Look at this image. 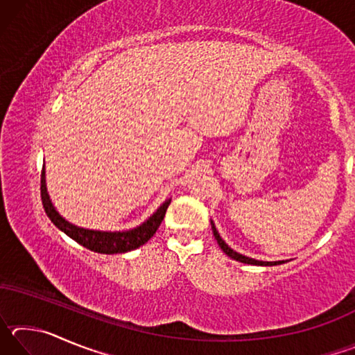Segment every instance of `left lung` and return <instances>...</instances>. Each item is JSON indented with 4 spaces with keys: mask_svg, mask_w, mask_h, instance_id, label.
I'll return each mask as SVG.
<instances>
[{
    "mask_svg": "<svg viewBox=\"0 0 355 355\" xmlns=\"http://www.w3.org/2000/svg\"><path fill=\"white\" fill-rule=\"evenodd\" d=\"M211 228H213V233H214L216 241H218V244L220 245V249L224 250L228 257L233 258V260L241 261V263H248V264H257V266H275V264L285 263V261H258V260H254V258H249V257H244V255H241V254H238V252H235L233 249L228 248L224 239H222V238L219 236V233H218V230H216V227H214L213 222H211Z\"/></svg>",
    "mask_w": 355,
    "mask_h": 355,
    "instance_id": "obj_1",
    "label": "left lung"
}]
</instances>
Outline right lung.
<instances>
[{
    "label": "right lung",
    "instance_id": "obj_1",
    "mask_svg": "<svg viewBox=\"0 0 355 355\" xmlns=\"http://www.w3.org/2000/svg\"><path fill=\"white\" fill-rule=\"evenodd\" d=\"M40 196H42V203H44L45 213L48 218L51 219L53 224L58 228L69 235L71 239H75L78 244L84 245V248L98 252V254H123V252L135 250L141 248L142 244H146L150 238H152L158 227L163 222L167 207L171 205V200H166L163 205H161L153 216H150V219L144 222L142 225L133 228V230L128 232H97V230H86V228L76 227L70 222L65 220L62 216L51 205L50 197L46 194V186H45V173L42 169V177H40Z\"/></svg>",
    "mask_w": 355,
    "mask_h": 355
}]
</instances>
